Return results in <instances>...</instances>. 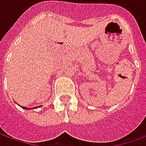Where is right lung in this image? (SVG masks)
Wrapping results in <instances>:
<instances>
[{"mask_svg":"<svg viewBox=\"0 0 146 146\" xmlns=\"http://www.w3.org/2000/svg\"><path fill=\"white\" fill-rule=\"evenodd\" d=\"M22 108L25 110H31V108L29 109V108H27V107H25V106H22ZM35 108H36V107H35Z\"/></svg>","mask_w":146,"mask_h":146,"instance_id":"add662e5","label":"right lung"}]
</instances>
